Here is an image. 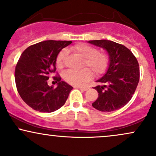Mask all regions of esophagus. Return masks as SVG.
<instances>
[{
    "instance_id": "34e87169",
    "label": "esophagus",
    "mask_w": 156,
    "mask_h": 156,
    "mask_svg": "<svg viewBox=\"0 0 156 156\" xmlns=\"http://www.w3.org/2000/svg\"><path fill=\"white\" fill-rule=\"evenodd\" d=\"M78 88L79 89H81L83 91H87L89 89V87H78Z\"/></svg>"
}]
</instances>
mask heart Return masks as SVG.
<instances>
[{"mask_svg": "<svg viewBox=\"0 0 156 156\" xmlns=\"http://www.w3.org/2000/svg\"><path fill=\"white\" fill-rule=\"evenodd\" d=\"M71 51L83 58V67L89 68L95 76L103 74L108 67L109 55L106 52L98 51V48L94 46L86 43H78L71 48ZM67 56V51L65 49L62 50L58 53L55 58L57 67H63ZM88 69L83 68L80 70L69 69L64 73L63 78L67 83L73 86L81 85L90 80L92 77V72Z\"/></svg>", "mask_w": 156, "mask_h": 156, "instance_id": "1", "label": "heart"}]
</instances>
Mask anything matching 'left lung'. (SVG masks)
Returning <instances> with one entry per match:
<instances>
[{
  "label": "left lung",
  "instance_id": "1",
  "mask_svg": "<svg viewBox=\"0 0 156 156\" xmlns=\"http://www.w3.org/2000/svg\"><path fill=\"white\" fill-rule=\"evenodd\" d=\"M89 43L104 48L110 62L108 70L94 87L98 98L92 106L104 112L122 108L130 101L139 81V63L135 55L123 44L113 41L90 40Z\"/></svg>",
  "mask_w": 156,
  "mask_h": 156
}]
</instances>
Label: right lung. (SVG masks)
<instances>
[{
  "label": "right lung",
  "instance_id": "obj_1",
  "mask_svg": "<svg viewBox=\"0 0 156 156\" xmlns=\"http://www.w3.org/2000/svg\"><path fill=\"white\" fill-rule=\"evenodd\" d=\"M71 41L47 40L27 48L15 67V83L23 101L39 112H53L63 106L73 87L56 76L55 89L49 87L48 80L55 72V58Z\"/></svg>",
  "mask_w": 156,
  "mask_h": 156
}]
</instances>
